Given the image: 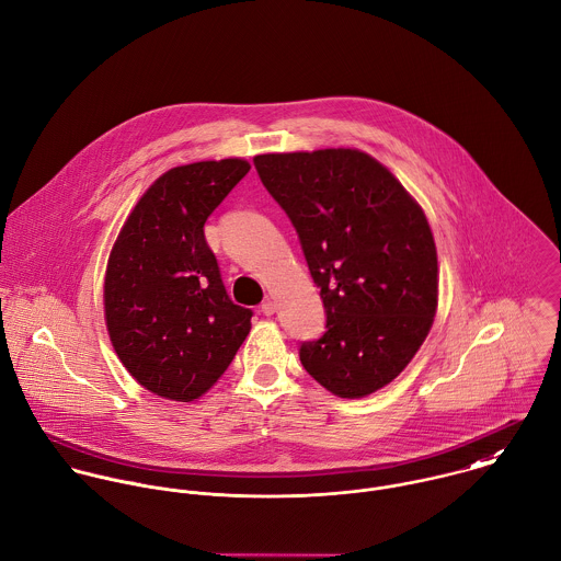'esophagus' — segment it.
Instances as JSON below:
<instances>
[{"instance_id": "obj_1", "label": "esophagus", "mask_w": 561, "mask_h": 561, "mask_svg": "<svg viewBox=\"0 0 561 561\" xmlns=\"http://www.w3.org/2000/svg\"><path fill=\"white\" fill-rule=\"evenodd\" d=\"M261 313H263V316H274V313H276V302L267 298V300L261 305Z\"/></svg>"}]
</instances>
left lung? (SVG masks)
Returning <instances> with one entry per match:
<instances>
[{
  "instance_id": "left-lung-1",
  "label": "left lung",
  "mask_w": 561,
  "mask_h": 561,
  "mask_svg": "<svg viewBox=\"0 0 561 561\" xmlns=\"http://www.w3.org/2000/svg\"><path fill=\"white\" fill-rule=\"evenodd\" d=\"M263 187L291 219L320 287L327 333L300 362L340 398H364L407 368L437 309V250L420 204L351 148L259 154Z\"/></svg>"
}]
</instances>
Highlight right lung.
<instances>
[{"label":"right lung","instance_id":"1","mask_svg":"<svg viewBox=\"0 0 561 561\" xmlns=\"http://www.w3.org/2000/svg\"><path fill=\"white\" fill-rule=\"evenodd\" d=\"M250 172L243 159L199 161L152 183L111 250L104 316L124 368L157 396L206 393L250 333L204 239V221Z\"/></svg>","mask_w":561,"mask_h":561}]
</instances>
